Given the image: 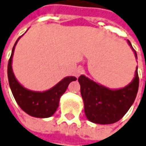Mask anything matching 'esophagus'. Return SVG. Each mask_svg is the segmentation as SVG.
<instances>
[{"instance_id": "34e87169", "label": "esophagus", "mask_w": 146, "mask_h": 146, "mask_svg": "<svg viewBox=\"0 0 146 146\" xmlns=\"http://www.w3.org/2000/svg\"><path fill=\"white\" fill-rule=\"evenodd\" d=\"M84 72V70H83V68H81V67H78L77 69H76V71H75V76L78 78V77H79L82 73Z\"/></svg>"}]
</instances>
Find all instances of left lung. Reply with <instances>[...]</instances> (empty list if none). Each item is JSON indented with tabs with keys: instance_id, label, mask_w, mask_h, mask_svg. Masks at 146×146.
Listing matches in <instances>:
<instances>
[{
	"instance_id": "left-lung-1",
	"label": "left lung",
	"mask_w": 146,
	"mask_h": 146,
	"mask_svg": "<svg viewBox=\"0 0 146 146\" xmlns=\"http://www.w3.org/2000/svg\"><path fill=\"white\" fill-rule=\"evenodd\" d=\"M127 42L137 58L136 52L130 42L129 40ZM78 82L87 119L95 124H113L125 114L136 98L139 88L138 67L133 80L122 88L110 89L84 75L78 78Z\"/></svg>"
}]
</instances>
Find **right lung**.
<instances>
[{"instance_id": "1", "label": "right lung", "mask_w": 146, "mask_h": 146, "mask_svg": "<svg viewBox=\"0 0 146 146\" xmlns=\"http://www.w3.org/2000/svg\"><path fill=\"white\" fill-rule=\"evenodd\" d=\"M21 37L17 40L13 46L8 62L7 76L11 90L17 103L24 112L36 118L51 117L58 108L60 98L67 90L68 84L73 81H76L77 78L73 76L66 77L55 86L43 92L33 91L24 88L16 78L11 66L15 46Z\"/></svg>"}]
</instances>
